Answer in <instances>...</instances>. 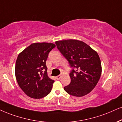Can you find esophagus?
Masks as SVG:
<instances>
[{"label": "esophagus", "instance_id": "obj_1", "mask_svg": "<svg viewBox=\"0 0 122 122\" xmlns=\"http://www.w3.org/2000/svg\"><path fill=\"white\" fill-rule=\"evenodd\" d=\"M61 78V75H58V76H56V79L58 80H59Z\"/></svg>", "mask_w": 122, "mask_h": 122}]
</instances>
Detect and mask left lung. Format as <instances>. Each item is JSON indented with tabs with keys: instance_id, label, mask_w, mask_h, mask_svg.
<instances>
[{
	"instance_id": "1",
	"label": "left lung",
	"mask_w": 122,
	"mask_h": 122,
	"mask_svg": "<svg viewBox=\"0 0 122 122\" xmlns=\"http://www.w3.org/2000/svg\"><path fill=\"white\" fill-rule=\"evenodd\" d=\"M55 43L73 67L70 73L71 82L64 87V90L76 97L87 95L96 87L101 75L102 67L98 53L86 43L78 40H64Z\"/></svg>"
}]
</instances>
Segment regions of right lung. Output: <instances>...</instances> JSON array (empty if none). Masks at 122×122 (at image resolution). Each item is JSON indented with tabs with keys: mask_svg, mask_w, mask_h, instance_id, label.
<instances>
[{
	"mask_svg": "<svg viewBox=\"0 0 122 122\" xmlns=\"http://www.w3.org/2000/svg\"><path fill=\"white\" fill-rule=\"evenodd\" d=\"M55 47L53 43H35L18 55L15 66L16 80L31 98H43L51 91L55 81L48 76L46 62L50 52Z\"/></svg>",
	"mask_w": 122,
	"mask_h": 122,
	"instance_id": "add662e5",
	"label": "right lung"
}]
</instances>
